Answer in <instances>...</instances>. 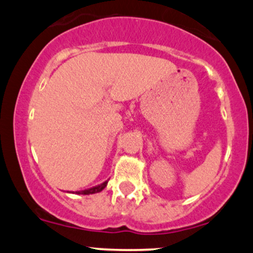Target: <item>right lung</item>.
<instances>
[{
	"instance_id": "add662e5",
	"label": "right lung",
	"mask_w": 253,
	"mask_h": 253,
	"mask_svg": "<svg viewBox=\"0 0 253 253\" xmlns=\"http://www.w3.org/2000/svg\"><path fill=\"white\" fill-rule=\"evenodd\" d=\"M107 183L108 181L103 182L102 184H98L96 187H92V188H89V189H85V190H81V191H76L75 194H77V195H90V194H96V193H100V191H102L104 188L107 187Z\"/></svg>"
}]
</instances>
